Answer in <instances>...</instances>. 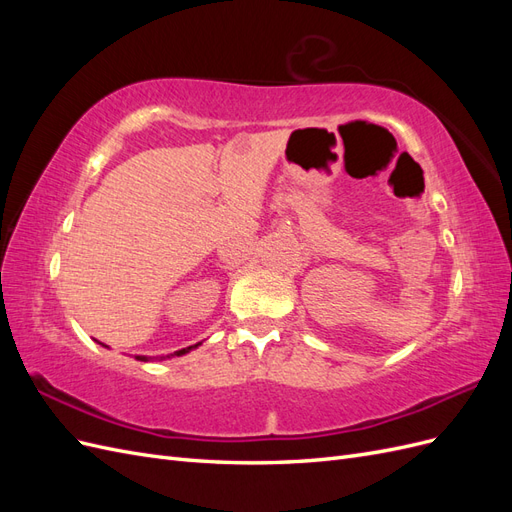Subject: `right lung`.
<instances>
[{"instance_id": "add662e5", "label": "right lung", "mask_w": 512, "mask_h": 512, "mask_svg": "<svg viewBox=\"0 0 512 512\" xmlns=\"http://www.w3.org/2000/svg\"><path fill=\"white\" fill-rule=\"evenodd\" d=\"M98 344H100V342H98ZM102 346H104V344H102ZM198 346H200V342H198V344H194V346H188V348H181V350H177V352H173V354H168V359H170V356H183V354H188L190 350H194V348H198ZM104 348H108V346H104ZM136 359H138V361H145V363H147V361H151L149 356H141V354H138ZM158 361H162V356H160Z\"/></svg>"}]
</instances>
